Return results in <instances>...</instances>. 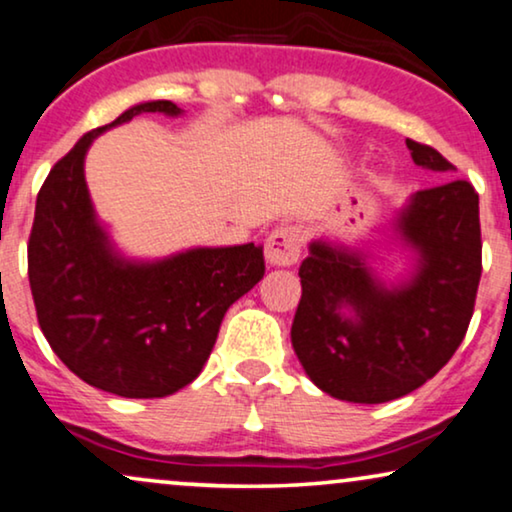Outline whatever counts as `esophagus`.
Listing matches in <instances>:
<instances>
[{
	"mask_svg": "<svg viewBox=\"0 0 512 512\" xmlns=\"http://www.w3.org/2000/svg\"><path fill=\"white\" fill-rule=\"evenodd\" d=\"M299 252H302V231L295 224H281L271 231L264 245V255L267 262L274 267H290L299 260Z\"/></svg>",
	"mask_w": 512,
	"mask_h": 512,
	"instance_id": "34e87169",
	"label": "esophagus"
}]
</instances>
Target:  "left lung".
<instances>
[{"instance_id": "8db88e82", "label": "left lung", "mask_w": 512, "mask_h": 512, "mask_svg": "<svg viewBox=\"0 0 512 512\" xmlns=\"http://www.w3.org/2000/svg\"><path fill=\"white\" fill-rule=\"evenodd\" d=\"M421 168L454 170L440 152L407 140ZM480 199L466 180L421 189L400 213L398 229L419 267L388 290L358 252L311 243L299 267L302 299L292 346L320 391L377 405L433 379L466 337L482 274ZM349 308L353 317L343 311Z\"/></svg>"}]
</instances>
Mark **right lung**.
Masks as SVG:
<instances>
[{
	"label": "right lung",
	"mask_w": 512,
	"mask_h": 512,
	"mask_svg": "<svg viewBox=\"0 0 512 512\" xmlns=\"http://www.w3.org/2000/svg\"><path fill=\"white\" fill-rule=\"evenodd\" d=\"M142 112L175 117L170 100L142 102L86 133L37 194L27 276L46 342L86 384L121 398H163L199 377L224 313L264 276L255 243L196 248L154 264L114 255L95 222L84 156L95 135Z\"/></svg>",
	"instance_id": "right-lung-1"
}]
</instances>
